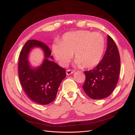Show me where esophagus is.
Returning a JSON list of instances; mask_svg holds the SVG:
<instances>
[{
    "instance_id": "esophagus-1",
    "label": "esophagus",
    "mask_w": 135,
    "mask_h": 135,
    "mask_svg": "<svg viewBox=\"0 0 135 135\" xmlns=\"http://www.w3.org/2000/svg\"><path fill=\"white\" fill-rule=\"evenodd\" d=\"M74 73V71L71 70H67V71H66V74H67V75H71V74H72Z\"/></svg>"
}]
</instances>
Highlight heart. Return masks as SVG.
I'll list each match as a JSON object with an SVG mask.
<instances>
[{
	"label": "heart",
	"mask_w": 135,
	"mask_h": 135,
	"mask_svg": "<svg viewBox=\"0 0 135 135\" xmlns=\"http://www.w3.org/2000/svg\"><path fill=\"white\" fill-rule=\"evenodd\" d=\"M105 50V39L99 32L77 31L65 33L60 44L52 46L56 59L62 67H67L74 53L75 64L91 68L99 64Z\"/></svg>",
	"instance_id": "b5f03b06"
}]
</instances>
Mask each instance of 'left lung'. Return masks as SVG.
I'll list each match as a JSON object with an SVG mask.
<instances>
[{
	"mask_svg": "<svg viewBox=\"0 0 135 135\" xmlns=\"http://www.w3.org/2000/svg\"><path fill=\"white\" fill-rule=\"evenodd\" d=\"M120 56L115 42L107 35V47L104 57L96 67L85 71L86 79L82 87L92 99L109 96L115 88L120 72Z\"/></svg>",
	"mask_w": 135,
	"mask_h": 135,
	"instance_id": "left-lung-1",
	"label": "left lung"
}]
</instances>
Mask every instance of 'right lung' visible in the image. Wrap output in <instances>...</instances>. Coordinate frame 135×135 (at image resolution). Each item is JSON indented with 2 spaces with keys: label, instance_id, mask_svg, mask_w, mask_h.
Segmentation results:
<instances>
[{
  "label": "right lung",
  "instance_id": "obj_1",
  "mask_svg": "<svg viewBox=\"0 0 135 135\" xmlns=\"http://www.w3.org/2000/svg\"><path fill=\"white\" fill-rule=\"evenodd\" d=\"M40 47L44 51L45 59L36 68L31 67L28 60L30 50ZM51 51L46 45L37 40H29L20 53L18 75L22 88L33 102L42 105L48 104L55 99L62 81L66 76V71L56 62Z\"/></svg>",
  "mask_w": 135,
  "mask_h": 135
}]
</instances>
